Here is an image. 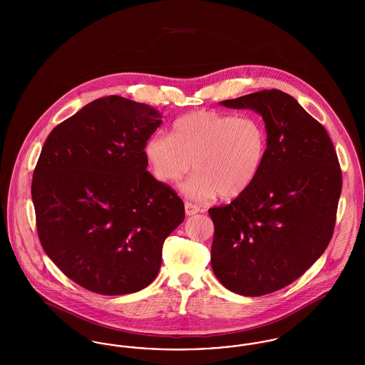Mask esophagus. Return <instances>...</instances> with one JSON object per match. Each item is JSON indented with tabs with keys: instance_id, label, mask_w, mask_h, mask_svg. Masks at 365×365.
Masks as SVG:
<instances>
[{
	"instance_id": "obj_1",
	"label": "esophagus",
	"mask_w": 365,
	"mask_h": 365,
	"mask_svg": "<svg viewBox=\"0 0 365 365\" xmlns=\"http://www.w3.org/2000/svg\"><path fill=\"white\" fill-rule=\"evenodd\" d=\"M185 210H186V215H187V216H191V215H195V213L201 212V208L187 201V202H185Z\"/></svg>"
}]
</instances>
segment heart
<instances>
[{
    "label": "heart",
    "instance_id": "obj_1",
    "mask_svg": "<svg viewBox=\"0 0 365 365\" xmlns=\"http://www.w3.org/2000/svg\"><path fill=\"white\" fill-rule=\"evenodd\" d=\"M265 152L259 119L215 110L187 113L175 122L173 134L160 131L146 143L149 164L163 182H178L194 167L182 190L197 201L217 192L225 200L240 197L260 174Z\"/></svg>",
    "mask_w": 365,
    "mask_h": 365
}]
</instances>
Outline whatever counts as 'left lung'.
<instances>
[{"mask_svg":"<svg viewBox=\"0 0 365 365\" xmlns=\"http://www.w3.org/2000/svg\"><path fill=\"white\" fill-rule=\"evenodd\" d=\"M220 104L260 113L267 152L247 190L209 209L212 269L232 293L269 294L299 278L329 246L341 167L326 128L294 97L272 88Z\"/></svg>","mask_w":365,"mask_h":365,"instance_id":"1","label":"left lung"}]
</instances>
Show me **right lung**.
Masks as SVG:
<instances>
[{
	"instance_id": "1",
	"label": "right lung",
	"mask_w": 365,
	"mask_h": 365,
	"mask_svg": "<svg viewBox=\"0 0 365 365\" xmlns=\"http://www.w3.org/2000/svg\"><path fill=\"white\" fill-rule=\"evenodd\" d=\"M161 113L120 96L83 106L45 140L31 183L38 237L60 271L93 293L122 295L158 274L185 204L149 171Z\"/></svg>"
}]
</instances>
